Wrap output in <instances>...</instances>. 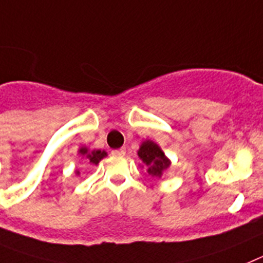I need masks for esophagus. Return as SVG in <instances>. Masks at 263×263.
I'll list each match as a JSON object with an SVG mask.
<instances>
[{"label": "esophagus", "instance_id": "esophagus-1", "mask_svg": "<svg viewBox=\"0 0 263 263\" xmlns=\"http://www.w3.org/2000/svg\"><path fill=\"white\" fill-rule=\"evenodd\" d=\"M114 156H124L125 155V148H119V149L112 151Z\"/></svg>", "mask_w": 263, "mask_h": 263}]
</instances>
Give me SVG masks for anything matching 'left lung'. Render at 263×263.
Masks as SVG:
<instances>
[{"label":"left lung","instance_id":"8db88e82","mask_svg":"<svg viewBox=\"0 0 263 263\" xmlns=\"http://www.w3.org/2000/svg\"><path fill=\"white\" fill-rule=\"evenodd\" d=\"M138 156L143 163L141 166H145L147 172L156 179H160L171 166V160L165 156L160 145L152 140H144L141 143Z\"/></svg>","mask_w":263,"mask_h":263}]
</instances>
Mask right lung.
<instances>
[{
	"label": "right lung",
	"instance_id": "obj_1",
	"mask_svg": "<svg viewBox=\"0 0 263 263\" xmlns=\"http://www.w3.org/2000/svg\"><path fill=\"white\" fill-rule=\"evenodd\" d=\"M78 154L81 155L84 160H86V163L91 164V165H98L99 161L102 159L107 156V152L106 151H102V149H88L87 147H81L79 151H78ZM77 176L81 175L79 171H77Z\"/></svg>",
	"mask_w": 263,
	"mask_h": 263
}]
</instances>
